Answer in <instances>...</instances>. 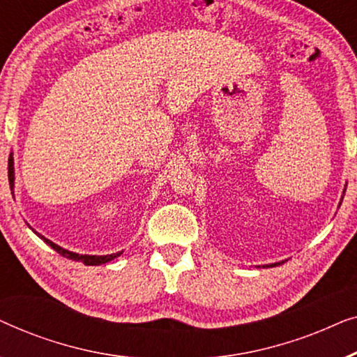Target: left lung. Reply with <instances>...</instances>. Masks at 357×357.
<instances>
[{"label": "left lung", "mask_w": 357, "mask_h": 357, "mask_svg": "<svg viewBox=\"0 0 357 357\" xmlns=\"http://www.w3.org/2000/svg\"><path fill=\"white\" fill-rule=\"evenodd\" d=\"M278 265H281V263H273V265H268V266H278ZM265 268V266H263Z\"/></svg>", "instance_id": "8db88e82"}]
</instances>
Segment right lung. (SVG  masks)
<instances>
[{
    "instance_id": "obj_1",
    "label": "right lung",
    "mask_w": 357,
    "mask_h": 357,
    "mask_svg": "<svg viewBox=\"0 0 357 357\" xmlns=\"http://www.w3.org/2000/svg\"><path fill=\"white\" fill-rule=\"evenodd\" d=\"M8 177H9V185H11V192H13V190H14V159H13V154L9 155V160H8ZM32 231H33V229H32ZM33 232H36V231H33ZM36 234L40 238H43V242H45L47 245H50L53 250L60 253L61 257L70 258V260H75V261H82L87 266H89V265H92V266H94V265H104V263L112 261V260H114V258L121 255V252L110 253V255H79V253L70 252V250H66V248L56 245V243H53L52 241H48V238L40 236V234H38V232H36Z\"/></svg>"
}]
</instances>
